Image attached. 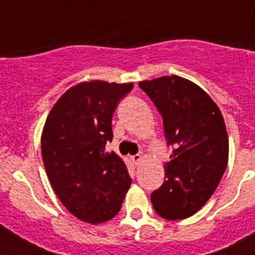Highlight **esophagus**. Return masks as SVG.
<instances>
[{
  "label": "esophagus",
  "instance_id": "34e87169",
  "mask_svg": "<svg viewBox=\"0 0 255 255\" xmlns=\"http://www.w3.org/2000/svg\"><path fill=\"white\" fill-rule=\"evenodd\" d=\"M131 158L134 162V164H138L141 162V159H142V155H141V154H134V155H132Z\"/></svg>",
  "mask_w": 255,
  "mask_h": 255
}]
</instances>
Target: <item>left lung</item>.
<instances>
[{
	"mask_svg": "<svg viewBox=\"0 0 255 255\" xmlns=\"http://www.w3.org/2000/svg\"><path fill=\"white\" fill-rule=\"evenodd\" d=\"M138 87L159 111L167 146H172L164 181L151 193V204L164 219H185L206 204L226 171L223 117L206 92L175 75L140 81Z\"/></svg>",
	"mask_w": 255,
	"mask_h": 255,
	"instance_id": "left-lung-1",
	"label": "left lung"
}]
</instances>
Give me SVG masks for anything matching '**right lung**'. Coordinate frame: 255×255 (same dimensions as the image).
Returning a JSON list of instances; mask_svg holds the SVG:
<instances>
[{"label":"right lung","instance_id":"add662e5","mask_svg":"<svg viewBox=\"0 0 255 255\" xmlns=\"http://www.w3.org/2000/svg\"><path fill=\"white\" fill-rule=\"evenodd\" d=\"M133 84L93 80L68 89L49 113L41 136V153L49 181L72 215L87 223L114 218L132 183L115 153L111 119Z\"/></svg>","mask_w":255,"mask_h":255}]
</instances>
